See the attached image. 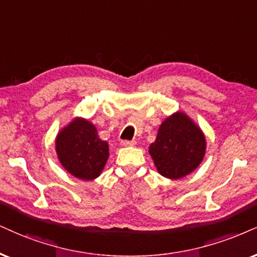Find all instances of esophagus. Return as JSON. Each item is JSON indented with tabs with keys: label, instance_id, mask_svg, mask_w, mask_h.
<instances>
[{
	"label": "esophagus",
	"instance_id": "obj_1",
	"mask_svg": "<svg viewBox=\"0 0 257 257\" xmlns=\"http://www.w3.org/2000/svg\"><path fill=\"white\" fill-rule=\"evenodd\" d=\"M121 145L122 147H134V145H136V142L135 141H122Z\"/></svg>",
	"mask_w": 257,
	"mask_h": 257
}]
</instances>
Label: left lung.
Returning <instances> with one entry per match:
<instances>
[{"label":"left lung","mask_w":257,"mask_h":257,"mask_svg":"<svg viewBox=\"0 0 257 257\" xmlns=\"http://www.w3.org/2000/svg\"><path fill=\"white\" fill-rule=\"evenodd\" d=\"M206 138L196 123L182 112L168 116L149 147L157 172L170 180L191 174L202 162Z\"/></svg>","instance_id":"left-lung-1"}]
</instances>
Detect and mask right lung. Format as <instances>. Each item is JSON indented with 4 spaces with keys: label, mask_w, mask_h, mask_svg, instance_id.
Segmentation results:
<instances>
[{
    "label": "right lung",
    "mask_w": 257,
    "mask_h": 257,
    "mask_svg": "<svg viewBox=\"0 0 257 257\" xmlns=\"http://www.w3.org/2000/svg\"><path fill=\"white\" fill-rule=\"evenodd\" d=\"M56 151L66 172L81 180H94L102 173L108 160V143L100 139L88 120L76 118L58 132Z\"/></svg>",
    "instance_id": "obj_1"
}]
</instances>
